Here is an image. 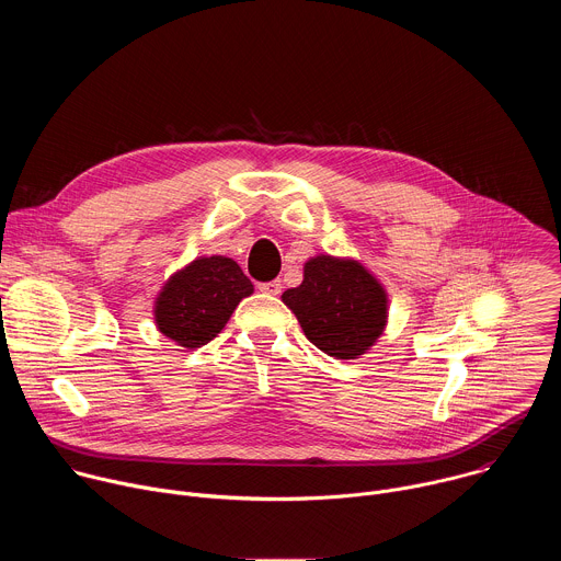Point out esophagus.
<instances>
[{
	"label": "esophagus",
	"mask_w": 561,
	"mask_h": 561,
	"mask_svg": "<svg viewBox=\"0 0 561 561\" xmlns=\"http://www.w3.org/2000/svg\"><path fill=\"white\" fill-rule=\"evenodd\" d=\"M257 288L262 293H268V295H279L282 293V282L279 279H271V282H260Z\"/></svg>",
	"instance_id": "obj_1"
}]
</instances>
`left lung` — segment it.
Listing matches in <instances>:
<instances>
[{
	"label": "left lung",
	"mask_w": 561,
	"mask_h": 561,
	"mask_svg": "<svg viewBox=\"0 0 561 561\" xmlns=\"http://www.w3.org/2000/svg\"><path fill=\"white\" fill-rule=\"evenodd\" d=\"M282 299L310 344L337 359L359 357L386 327V293L357 262L319 255Z\"/></svg>",
	"instance_id": "left-lung-1"
}]
</instances>
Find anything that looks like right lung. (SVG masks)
Listing matches in <instances>:
<instances>
[{
	"label": "right lung",
	"mask_w": 561,
	"mask_h": 561,
	"mask_svg": "<svg viewBox=\"0 0 561 561\" xmlns=\"http://www.w3.org/2000/svg\"><path fill=\"white\" fill-rule=\"evenodd\" d=\"M253 293L251 279L228 257H202L169 279L154 304V322L184 348L208 344L234 306Z\"/></svg>",
	"instance_id": "obj_1"
}]
</instances>
